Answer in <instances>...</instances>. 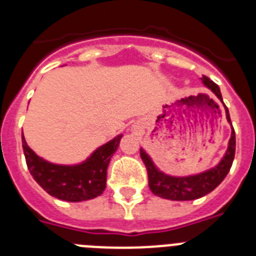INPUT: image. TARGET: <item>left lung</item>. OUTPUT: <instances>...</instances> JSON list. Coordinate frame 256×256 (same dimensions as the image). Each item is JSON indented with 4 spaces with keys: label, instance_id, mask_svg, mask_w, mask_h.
Returning <instances> with one entry per match:
<instances>
[{
    "label": "left lung",
    "instance_id": "left-lung-1",
    "mask_svg": "<svg viewBox=\"0 0 256 256\" xmlns=\"http://www.w3.org/2000/svg\"><path fill=\"white\" fill-rule=\"evenodd\" d=\"M201 79H202L205 87L209 88L210 91L220 100V102H223L218 84H216L205 76ZM223 106L226 108V116H227L228 123L230 124V112H228L224 102H223ZM234 151H236V134H234V130L232 126L228 148L226 151V155L223 156V159L219 162V164L216 165L214 168L209 169V170L195 174V176H187V177H173V176L162 173V170L156 168V165L154 164L151 158L146 154L144 148L140 150V154H141L142 162L148 169V187H150L154 195L162 198H168V200L187 201L202 198L220 184L222 180H224L230 166H232V162L234 159Z\"/></svg>",
    "mask_w": 256,
    "mask_h": 256
}]
</instances>
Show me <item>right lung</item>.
Returning a JSON list of instances; mask_svg holds the SVG:
<instances>
[{"instance_id":"right-lung-1","label":"right lung","mask_w":256,"mask_h":256,"mask_svg":"<svg viewBox=\"0 0 256 256\" xmlns=\"http://www.w3.org/2000/svg\"><path fill=\"white\" fill-rule=\"evenodd\" d=\"M122 134L97 148L78 165H58L46 162L26 144L22 134V150L32 177L47 194L70 202L91 200L106 188L108 162L119 148Z\"/></svg>"}]
</instances>
